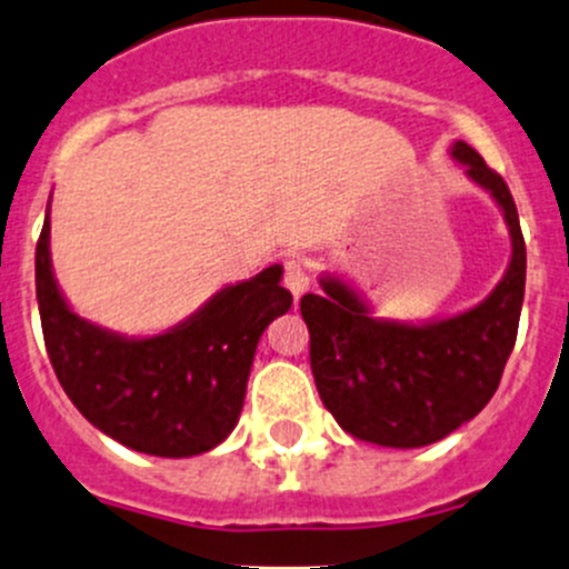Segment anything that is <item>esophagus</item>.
<instances>
[{
	"mask_svg": "<svg viewBox=\"0 0 569 569\" xmlns=\"http://www.w3.org/2000/svg\"><path fill=\"white\" fill-rule=\"evenodd\" d=\"M283 286L295 297H300L302 291H308V286H311V274H308L306 263L297 261V258H289V261L283 263Z\"/></svg>",
	"mask_w": 569,
	"mask_h": 569,
	"instance_id": "esophagus-1",
	"label": "esophagus"
}]
</instances>
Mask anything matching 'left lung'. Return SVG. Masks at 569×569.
I'll list each match as a JSON object with an SVG mask.
<instances>
[{"label":"left lung","instance_id":"8db88e82","mask_svg":"<svg viewBox=\"0 0 569 569\" xmlns=\"http://www.w3.org/2000/svg\"><path fill=\"white\" fill-rule=\"evenodd\" d=\"M450 156L492 194L511 236V261L492 295L470 311L428 322L372 317L369 302L336 274L325 295L300 300L311 333L319 397L350 437L380 448H425L470 422L498 391L517 341L526 297V239L509 186L465 141Z\"/></svg>","mask_w":569,"mask_h":569}]
</instances>
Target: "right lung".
I'll list each match as a JSON object with an SVG mask.
<instances>
[{"label":"right lung","instance_id":"obj_1","mask_svg":"<svg viewBox=\"0 0 569 569\" xmlns=\"http://www.w3.org/2000/svg\"><path fill=\"white\" fill-rule=\"evenodd\" d=\"M283 267L219 289L163 333L132 339L77 317L49 258V211L36 247L43 341L77 411L124 448L189 459L222 445L239 422L261 333L291 308Z\"/></svg>","mask_w":569,"mask_h":569}]
</instances>
